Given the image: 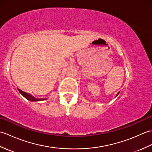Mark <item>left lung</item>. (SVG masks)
<instances>
[{"label":"left lung","instance_id":"left-lung-1","mask_svg":"<svg viewBox=\"0 0 152 152\" xmlns=\"http://www.w3.org/2000/svg\"><path fill=\"white\" fill-rule=\"evenodd\" d=\"M119 92H118V93H117V95H116V96H118V95H119Z\"/></svg>","mask_w":152,"mask_h":152}]
</instances>
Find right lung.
Listing matches in <instances>:
<instances>
[{
	"label": "right lung",
	"mask_w": 152,
	"mask_h": 152,
	"mask_svg": "<svg viewBox=\"0 0 152 152\" xmlns=\"http://www.w3.org/2000/svg\"><path fill=\"white\" fill-rule=\"evenodd\" d=\"M18 90H19V93H20L21 94L24 96V97L26 98L29 101H33V102H34V101H44V100H46L47 99H37V98L34 97L33 96H32V95H31L29 94H28V93H25L24 91H21V89H18Z\"/></svg>",
	"instance_id": "right-lung-1"
}]
</instances>
